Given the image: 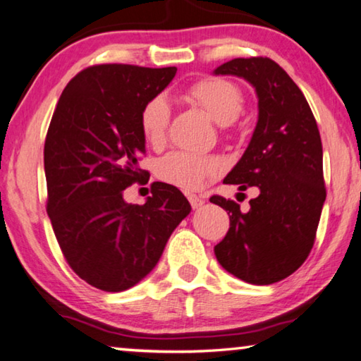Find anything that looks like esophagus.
<instances>
[{"instance_id":"esophagus-1","label":"esophagus","mask_w":361,"mask_h":361,"mask_svg":"<svg viewBox=\"0 0 361 361\" xmlns=\"http://www.w3.org/2000/svg\"><path fill=\"white\" fill-rule=\"evenodd\" d=\"M188 199H189V204H191V207H192L194 210L195 209H200V207L205 204L204 197H200V195H195V194H189Z\"/></svg>"}]
</instances>
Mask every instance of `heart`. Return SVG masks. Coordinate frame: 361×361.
Listing matches in <instances>:
<instances>
[{
  "mask_svg": "<svg viewBox=\"0 0 361 361\" xmlns=\"http://www.w3.org/2000/svg\"><path fill=\"white\" fill-rule=\"evenodd\" d=\"M186 97L219 126L232 124L243 108L240 89L221 78L200 79L188 89ZM169 122L170 108L162 97H154L149 100L140 113V127L143 137L154 148L166 143ZM219 170H221V162L216 157L183 151L167 154L157 164L159 178L186 191L199 189L207 178L216 176Z\"/></svg>",
  "mask_w": 361,
  "mask_h": 361,
  "instance_id": "obj_1",
  "label": "heart"
}]
</instances>
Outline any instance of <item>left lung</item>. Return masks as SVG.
<instances>
[{"label": "left lung", "instance_id": "obj_1", "mask_svg": "<svg viewBox=\"0 0 361 361\" xmlns=\"http://www.w3.org/2000/svg\"><path fill=\"white\" fill-rule=\"evenodd\" d=\"M213 75L245 79L258 97L252 140L223 183L240 191L256 186L259 194L245 213L234 200L210 197L231 221L215 247L216 259L243 282L276 283L291 276L314 247L326 199L319 127L301 89L271 59H234Z\"/></svg>", "mask_w": 361, "mask_h": 361}]
</instances>
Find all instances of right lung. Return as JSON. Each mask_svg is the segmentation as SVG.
<instances>
[{
    "mask_svg": "<svg viewBox=\"0 0 361 361\" xmlns=\"http://www.w3.org/2000/svg\"><path fill=\"white\" fill-rule=\"evenodd\" d=\"M176 75L175 66L106 63L82 70L60 95L44 143L47 215L66 262L95 288L118 293L154 269L191 205L156 181L143 205L124 189L146 173L140 113Z\"/></svg>",
    "mask_w": 361,
    "mask_h": 361,
    "instance_id": "right-lung-1",
    "label": "right lung"
}]
</instances>
